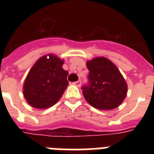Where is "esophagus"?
Listing matches in <instances>:
<instances>
[{"label":"esophagus","mask_w":154,"mask_h":154,"mask_svg":"<svg viewBox=\"0 0 154 154\" xmlns=\"http://www.w3.org/2000/svg\"><path fill=\"white\" fill-rule=\"evenodd\" d=\"M73 85H77V87H80V86H81V85H82V82H81L80 80H78L77 82H75L74 83H73Z\"/></svg>","instance_id":"esophagus-1"}]
</instances>
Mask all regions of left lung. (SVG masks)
Wrapping results in <instances>:
<instances>
[{"mask_svg": "<svg viewBox=\"0 0 154 154\" xmlns=\"http://www.w3.org/2000/svg\"><path fill=\"white\" fill-rule=\"evenodd\" d=\"M88 84L82 87L85 98L93 107L113 109L124 101L127 84L116 65L105 57H97L86 64Z\"/></svg>", "mask_w": 154, "mask_h": 154, "instance_id": "left-lung-1", "label": "left lung"}]
</instances>
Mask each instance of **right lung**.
Returning a JSON list of instances; mask_svg holds the SVG:
<instances>
[{"instance_id": "add662e5", "label": "right lung", "mask_w": 154, "mask_h": 154, "mask_svg": "<svg viewBox=\"0 0 154 154\" xmlns=\"http://www.w3.org/2000/svg\"><path fill=\"white\" fill-rule=\"evenodd\" d=\"M64 61L53 55L44 56L35 63L24 84V96L31 106L47 109L59 101L69 82Z\"/></svg>"}]
</instances>
